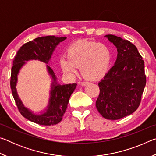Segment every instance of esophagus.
Here are the masks:
<instances>
[{
	"label": "esophagus",
	"mask_w": 156,
	"mask_h": 156,
	"mask_svg": "<svg viewBox=\"0 0 156 156\" xmlns=\"http://www.w3.org/2000/svg\"><path fill=\"white\" fill-rule=\"evenodd\" d=\"M89 83H87V82H79L78 83V84H80V85H81V86H85V85H87V84Z\"/></svg>",
	"instance_id": "esophagus-1"
}]
</instances>
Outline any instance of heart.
Segmentation results:
<instances>
[{
	"mask_svg": "<svg viewBox=\"0 0 156 156\" xmlns=\"http://www.w3.org/2000/svg\"><path fill=\"white\" fill-rule=\"evenodd\" d=\"M67 56L60 60L66 75L72 76L79 66L82 76L98 80L105 75L112 61V53L107 44L85 40L75 42L68 47Z\"/></svg>",
	"mask_w": 156,
	"mask_h": 156,
	"instance_id": "heart-1",
	"label": "heart"
}]
</instances>
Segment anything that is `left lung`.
I'll use <instances>...</instances> for the list:
<instances>
[{
    "label": "left lung",
    "instance_id": "obj_1",
    "mask_svg": "<svg viewBox=\"0 0 156 156\" xmlns=\"http://www.w3.org/2000/svg\"><path fill=\"white\" fill-rule=\"evenodd\" d=\"M117 48L115 65L98 83L100 94L96 106L102 117L118 120L133 113L141 102L146 85L144 62L130 41L108 34Z\"/></svg>",
    "mask_w": 156,
    "mask_h": 156
}]
</instances>
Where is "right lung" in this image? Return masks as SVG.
<instances>
[{
	"instance_id": "right-lung-1",
	"label": "right lung",
	"mask_w": 156,
	"mask_h": 156,
	"mask_svg": "<svg viewBox=\"0 0 156 156\" xmlns=\"http://www.w3.org/2000/svg\"><path fill=\"white\" fill-rule=\"evenodd\" d=\"M66 37L47 36L38 37L32 41L25 43L18 50L13 61L10 86L16 104L20 114L23 117L41 125L51 126L59 123L67 108L69 100L75 90L77 84H61L56 82V76L52 69L47 65V71L53 79L50 91L49 105L46 112L41 114H34L23 105L16 91L17 76L20 68L30 60H38L48 64L53 51L60 42L65 41Z\"/></svg>"
}]
</instances>
